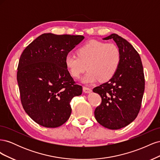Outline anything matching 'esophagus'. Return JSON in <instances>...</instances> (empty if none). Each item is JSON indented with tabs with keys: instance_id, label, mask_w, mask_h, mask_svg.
<instances>
[{
	"instance_id": "esophagus-1",
	"label": "esophagus",
	"mask_w": 160,
	"mask_h": 160,
	"mask_svg": "<svg viewBox=\"0 0 160 160\" xmlns=\"http://www.w3.org/2000/svg\"><path fill=\"white\" fill-rule=\"evenodd\" d=\"M83 91L85 93H89L91 92V89L89 88H88V87H83Z\"/></svg>"
}]
</instances>
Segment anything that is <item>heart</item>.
<instances>
[{
  "label": "heart",
  "instance_id": "obj_1",
  "mask_svg": "<svg viewBox=\"0 0 160 160\" xmlns=\"http://www.w3.org/2000/svg\"><path fill=\"white\" fill-rule=\"evenodd\" d=\"M77 53V55L65 57V66L74 78H79L88 68L89 71L82 79L85 83L109 80L117 72L121 61L120 51L113 43L90 41L80 47Z\"/></svg>",
  "mask_w": 160,
  "mask_h": 160
}]
</instances>
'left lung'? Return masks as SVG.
<instances>
[{
	"label": "left lung",
	"mask_w": 160,
	"mask_h": 160,
	"mask_svg": "<svg viewBox=\"0 0 160 160\" xmlns=\"http://www.w3.org/2000/svg\"><path fill=\"white\" fill-rule=\"evenodd\" d=\"M103 39L116 42L121 61L112 78L93 89L101 98L94 113L103 127L119 129L132 123L141 108L145 89L143 65L139 53L122 37L113 33Z\"/></svg>",
	"instance_id": "left-lung-1"
}]
</instances>
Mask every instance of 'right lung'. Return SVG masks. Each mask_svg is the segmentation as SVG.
Instances as JSON below:
<instances>
[{
	"label": "right lung",
	"instance_id": "1",
	"mask_svg": "<svg viewBox=\"0 0 160 160\" xmlns=\"http://www.w3.org/2000/svg\"><path fill=\"white\" fill-rule=\"evenodd\" d=\"M83 38L44 33L21 54L17 76L21 103L28 116L43 127L65 123L71 113V99L82 93V87L71 76L65 59Z\"/></svg>",
	"mask_w": 160,
	"mask_h": 160
}]
</instances>
